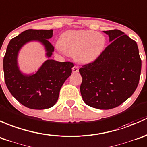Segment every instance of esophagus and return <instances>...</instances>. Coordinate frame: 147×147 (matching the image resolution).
I'll list each match as a JSON object with an SVG mask.
<instances>
[{"label":"esophagus","mask_w":147,"mask_h":147,"mask_svg":"<svg viewBox=\"0 0 147 147\" xmlns=\"http://www.w3.org/2000/svg\"><path fill=\"white\" fill-rule=\"evenodd\" d=\"M72 71H73L74 73H78V66H74L73 68H72Z\"/></svg>","instance_id":"obj_1"}]
</instances>
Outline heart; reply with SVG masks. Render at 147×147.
<instances>
[{"label": "heart", "mask_w": 147, "mask_h": 147, "mask_svg": "<svg viewBox=\"0 0 147 147\" xmlns=\"http://www.w3.org/2000/svg\"><path fill=\"white\" fill-rule=\"evenodd\" d=\"M102 33L92 30H76L65 33L60 40V48L65 54L75 57L81 63L93 61L105 45Z\"/></svg>", "instance_id": "heart-1"}]
</instances>
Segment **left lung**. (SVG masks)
<instances>
[{"mask_svg":"<svg viewBox=\"0 0 147 147\" xmlns=\"http://www.w3.org/2000/svg\"><path fill=\"white\" fill-rule=\"evenodd\" d=\"M110 45L93 62L79 69L80 90L86 105L109 110L134 93L141 74L142 61L135 41L118 30L103 31Z\"/></svg>","mask_w":147,"mask_h":147,"instance_id":"8db88e82","label":"left lung"}]
</instances>
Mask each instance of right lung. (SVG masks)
I'll return each mask as SVG.
<instances>
[{
    "label": "right lung",
    "instance_id": "obj_1",
    "mask_svg": "<svg viewBox=\"0 0 147 147\" xmlns=\"http://www.w3.org/2000/svg\"><path fill=\"white\" fill-rule=\"evenodd\" d=\"M53 30H28L12 39L7 45L3 59L5 81L9 91L19 102L30 109L43 110L54 106L60 89L71 74V62H59L50 59L54 48L49 40ZM42 44L46 51V60L36 72L25 74L19 70V51L30 41Z\"/></svg>",
    "mask_w": 147,
    "mask_h": 147
}]
</instances>
